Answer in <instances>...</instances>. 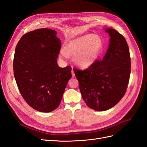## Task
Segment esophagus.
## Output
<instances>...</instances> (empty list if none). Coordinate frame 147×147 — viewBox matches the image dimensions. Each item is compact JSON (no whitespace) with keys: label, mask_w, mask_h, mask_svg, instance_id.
<instances>
[{"label":"esophagus","mask_w":147,"mask_h":147,"mask_svg":"<svg viewBox=\"0 0 147 147\" xmlns=\"http://www.w3.org/2000/svg\"><path fill=\"white\" fill-rule=\"evenodd\" d=\"M72 77H75V73H74V72L73 69H72Z\"/></svg>","instance_id":"1"}]
</instances>
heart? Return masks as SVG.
I'll list each match as a JSON object with an SVG mask.
<instances>
[{
	"label": "heart",
	"mask_w": 147,
	"mask_h": 147,
	"mask_svg": "<svg viewBox=\"0 0 147 147\" xmlns=\"http://www.w3.org/2000/svg\"><path fill=\"white\" fill-rule=\"evenodd\" d=\"M103 47L102 38L94 34H87L70 42L62 48V58L72 56L75 65L82 68L91 66L97 59Z\"/></svg>",
	"instance_id": "heart-1"
}]
</instances>
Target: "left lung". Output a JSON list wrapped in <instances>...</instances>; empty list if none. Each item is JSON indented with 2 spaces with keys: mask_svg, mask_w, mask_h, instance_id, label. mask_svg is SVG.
Listing matches in <instances>:
<instances>
[{
  "mask_svg": "<svg viewBox=\"0 0 147 147\" xmlns=\"http://www.w3.org/2000/svg\"><path fill=\"white\" fill-rule=\"evenodd\" d=\"M109 48L101 60L85 70L74 69L83 99L89 107L105 111L113 107L126 91L131 74V57L125 38L113 29Z\"/></svg>",
  "mask_w": 147,
  "mask_h": 147,
  "instance_id": "1",
  "label": "left lung"
}]
</instances>
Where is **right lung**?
<instances>
[{
    "mask_svg": "<svg viewBox=\"0 0 147 147\" xmlns=\"http://www.w3.org/2000/svg\"><path fill=\"white\" fill-rule=\"evenodd\" d=\"M56 33L47 28L30 31L21 37L15 51L18 88L28 104L41 112L58 107L72 77L70 66L61 68L57 64L61 42Z\"/></svg>",
    "mask_w": 147,
    "mask_h": 147,
    "instance_id": "obj_1",
    "label": "right lung"
}]
</instances>
